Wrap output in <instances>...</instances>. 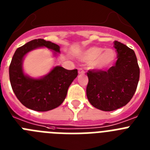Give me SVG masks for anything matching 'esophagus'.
I'll use <instances>...</instances> for the list:
<instances>
[{
  "label": "esophagus",
  "mask_w": 150,
  "mask_h": 150,
  "mask_svg": "<svg viewBox=\"0 0 150 150\" xmlns=\"http://www.w3.org/2000/svg\"><path fill=\"white\" fill-rule=\"evenodd\" d=\"M78 73H79V74H83L85 73V71L83 68H81V67H80V68L78 69Z\"/></svg>",
  "instance_id": "34e87169"
}]
</instances>
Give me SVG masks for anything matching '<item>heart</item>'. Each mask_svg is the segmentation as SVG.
Returning <instances> with one entry per match:
<instances>
[{
	"mask_svg": "<svg viewBox=\"0 0 150 150\" xmlns=\"http://www.w3.org/2000/svg\"><path fill=\"white\" fill-rule=\"evenodd\" d=\"M115 52L111 49H104L92 46L83 52L81 59L83 62H91L93 68L100 69L106 67L114 60Z\"/></svg>",
	"mask_w": 150,
	"mask_h": 150,
	"instance_id": "heart-1",
	"label": "heart"
}]
</instances>
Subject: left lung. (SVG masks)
Wrapping results in <instances>:
<instances>
[{"label": "left lung", "instance_id": "1", "mask_svg": "<svg viewBox=\"0 0 150 150\" xmlns=\"http://www.w3.org/2000/svg\"><path fill=\"white\" fill-rule=\"evenodd\" d=\"M117 52L115 65L107 71L89 70L86 95L90 104L103 111H112L126 105L134 95L140 68L133 50L115 40Z\"/></svg>", "mask_w": 150, "mask_h": 150}]
</instances>
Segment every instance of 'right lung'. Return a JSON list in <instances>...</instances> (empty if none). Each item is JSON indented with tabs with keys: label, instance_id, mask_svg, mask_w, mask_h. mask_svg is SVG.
<instances>
[{
	"label": "right lung",
	"instance_id": "right-lung-1",
	"mask_svg": "<svg viewBox=\"0 0 150 150\" xmlns=\"http://www.w3.org/2000/svg\"><path fill=\"white\" fill-rule=\"evenodd\" d=\"M46 46L55 52H59V45L43 39L30 41L16 50L9 67L10 80L13 92L25 107L36 111H48L55 109L63 103L67 89L78 71L66 70L57 66L51 72L41 79H31L22 71L23 57L30 50Z\"/></svg>",
	"mask_w": 150,
	"mask_h": 150
}]
</instances>
